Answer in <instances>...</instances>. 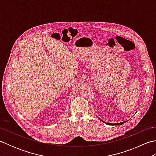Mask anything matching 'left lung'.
Segmentation results:
<instances>
[{
	"instance_id": "8db88e82",
	"label": "left lung",
	"mask_w": 156,
	"mask_h": 156,
	"mask_svg": "<svg viewBox=\"0 0 156 156\" xmlns=\"http://www.w3.org/2000/svg\"><path fill=\"white\" fill-rule=\"evenodd\" d=\"M101 121H102V120H101ZM102 121L105 122L103 121ZM105 123H107V125H122V123H124V122H118V123H108V122H105Z\"/></svg>"
}]
</instances>
